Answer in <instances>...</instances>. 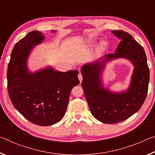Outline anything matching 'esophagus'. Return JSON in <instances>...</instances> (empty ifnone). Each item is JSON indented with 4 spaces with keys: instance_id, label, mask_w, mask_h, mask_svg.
<instances>
[{
    "instance_id": "esophagus-1",
    "label": "esophagus",
    "mask_w": 155,
    "mask_h": 155,
    "mask_svg": "<svg viewBox=\"0 0 155 155\" xmlns=\"http://www.w3.org/2000/svg\"><path fill=\"white\" fill-rule=\"evenodd\" d=\"M78 79H79V81H80V83L82 82L83 77H82V74H81V72H79V74H78Z\"/></svg>"
}]
</instances>
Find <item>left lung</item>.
<instances>
[{"mask_svg": "<svg viewBox=\"0 0 155 155\" xmlns=\"http://www.w3.org/2000/svg\"><path fill=\"white\" fill-rule=\"evenodd\" d=\"M111 32L121 39L115 53L81 68L82 86L90 111L96 120L105 124L120 122L139 111L146 100L150 78L143 47L124 31ZM119 58L129 60L134 69L128 90L114 93L103 87L101 77L106 63Z\"/></svg>", "mask_w": 155, "mask_h": 155, "instance_id": "1", "label": "left lung"}]
</instances>
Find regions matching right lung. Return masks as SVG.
<instances>
[{"instance_id":"right-lung-1","label":"right lung","mask_w":155,"mask_h":155,"mask_svg":"<svg viewBox=\"0 0 155 155\" xmlns=\"http://www.w3.org/2000/svg\"><path fill=\"white\" fill-rule=\"evenodd\" d=\"M44 39L42 33L33 31L18 41L12 50L7 74L13 105L26 119L41 127L56 124L64 117L72 89L79 84L77 70L63 72L49 66L30 72L28 57L34 46Z\"/></svg>"}]
</instances>
